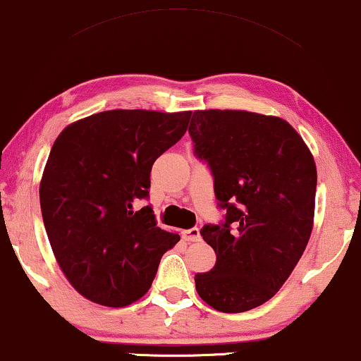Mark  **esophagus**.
<instances>
[{
  "instance_id": "esophagus-1",
  "label": "esophagus",
  "mask_w": 361,
  "mask_h": 361,
  "mask_svg": "<svg viewBox=\"0 0 361 361\" xmlns=\"http://www.w3.org/2000/svg\"><path fill=\"white\" fill-rule=\"evenodd\" d=\"M183 238L186 241H200L202 240V235H200L198 228H191V230L183 231Z\"/></svg>"
}]
</instances>
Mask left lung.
<instances>
[{
    "label": "left lung",
    "mask_w": 361,
    "mask_h": 361,
    "mask_svg": "<svg viewBox=\"0 0 361 361\" xmlns=\"http://www.w3.org/2000/svg\"><path fill=\"white\" fill-rule=\"evenodd\" d=\"M190 135L226 209L221 226L202 230L216 263L196 273V291L218 312H248L275 296L307 248L317 165L298 131L278 116L196 109Z\"/></svg>",
    "instance_id": "left-lung-1"
}]
</instances>
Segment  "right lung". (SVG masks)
I'll list each match as a JSON object with an SVG mask.
<instances>
[{
  "label": "right lung",
  "mask_w": 361,
  "mask_h": 361,
  "mask_svg": "<svg viewBox=\"0 0 361 361\" xmlns=\"http://www.w3.org/2000/svg\"><path fill=\"white\" fill-rule=\"evenodd\" d=\"M191 111L111 109L68 125L54 140L39 183L53 255L90 302L121 308L152 286L163 253L180 236L157 226L149 193L159 154L186 133Z\"/></svg>",
  "instance_id": "right-lung-1"
}]
</instances>
